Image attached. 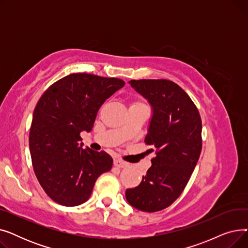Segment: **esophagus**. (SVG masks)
<instances>
[{"label": "esophagus", "mask_w": 248, "mask_h": 248, "mask_svg": "<svg viewBox=\"0 0 248 248\" xmlns=\"http://www.w3.org/2000/svg\"><path fill=\"white\" fill-rule=\"evenodd\" d=\"M113 165H114L115 167H117V168H120V169L125 168V167L128 166V164H127L126 162H124V161H123V160H120V159H115V160L113 161Z\"/></svg>", "instance_id": "34e87169"}]
</instances>
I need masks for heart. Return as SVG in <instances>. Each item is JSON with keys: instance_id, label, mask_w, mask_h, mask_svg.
<instances>
[{"instance_id": "1", "label": "heart", "mask_w": 248, "mask_h": 248, "mask_svg": "<svg viewBox=\"0 0 248 248\" xmlns=\"http://www.w3.org/2000/svg\"><path fill=\"white\" fill-rule=\"evenodd\" d=\"M132 106H145V104L142 103L141 101H134V102L132 103Z\"/></svg>"}]
</instances>
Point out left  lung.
<instances>
[{
    "label": "left lung",
    "instance_id": "left-lung-1",
    "mask_svg": "<svg viewBox=\"0 0 248 248\" xmlns=\"http://www.w3.org/2000/svg\"><path fill=\"white\" fill-rule=\"evenodd\" d=\"M153 107L145 142L155 152L138 187L126 189L127 202L145 212L173 204L191 178L202 150V121L197 107L177 83L167 79L131 80Z\"/></svg>",
    "mask_w": 248,
    "mask_h": 248
}]
</instances>
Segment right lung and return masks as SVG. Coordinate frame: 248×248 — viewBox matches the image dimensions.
Segmentation results:
<instances>
[{"mask_svg":"<svg viewBox=\"0 0 248 248\" xmlns=\"http://www.w3.org/2000/svg\"><path fill=\"white\" fill-rule=\"evenodd\" d=\"M120 78L73 73L51 84L33 112L29 148L35 175L54 202L77 206L90 197L96 179L110 171L112 158L80 145L101 104L124 85Z\"/></svg>","mask_w":248,"mask_h":248,"instance_id":"1","label":"right lung"}]
</instances>
